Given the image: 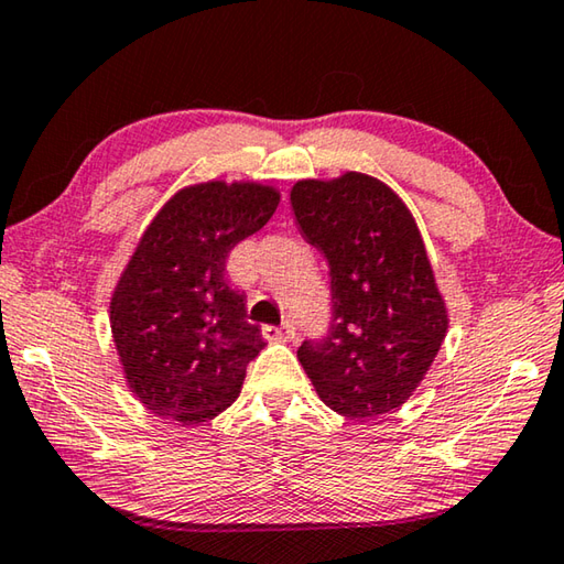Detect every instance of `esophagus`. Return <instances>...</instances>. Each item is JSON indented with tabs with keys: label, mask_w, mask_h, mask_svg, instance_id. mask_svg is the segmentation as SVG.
I'll list each match as a JSON object with an SVG mask.
<instances>
[{
	"label": "esophagus",
	"mask_w": 564,
	"mask_h": 564,
	"mask_svg": "<svg viewBox=\"0 0 564 564\" xmlns=\"http://www.w3.org/2000/svg\"><path fill=\"white\" fill-rule=\"evenodd\" d=\"M261 336H263V340H269V343H279V340L295 338V330L291 326H263Z\"/></svg>",
	"instance_id": "34e87169"
}]
</instances>
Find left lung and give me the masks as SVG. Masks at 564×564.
Instances as JSON below:
<instances>
[{"mask_svg":"<svg viewBox=\"0 0 564 564\" xmlns=\"http://www.w3.org/2000/svg\"><path fill=\"white\" fill-rule=\"evenodd\" d=\"M295 224L328 263L333 323L299 360L323 403L350 420L415 393L451 316L413 214L386 181L346 171L291 188Z\"/></svg>","mask_w":564,"mask_h":564,"instance_id":"1","label":"left lung"}]
</instances>
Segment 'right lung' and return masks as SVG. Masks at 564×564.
I'll return each instance as SVG.
<instances>
[{
    "instance_id": "obj_1",
    "label": "right lung",
    "mask_w": 564,
    "mask_h": 564,
    "mask_svg": "<svg viewBox=\"0 0 564 564\" xmlns=\"http://www.w3.org/2000/svg\"><path fill=\"white\" fill-rule=\"evenodd\" d=\"M279 204L281 191L263 181H198L144 228L111 291L109 323L127 386L151 413L198 425L241 393L265 343L228 289L226 256Z\"/></svg>"
}]
</instances>
